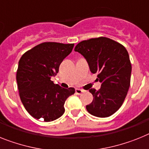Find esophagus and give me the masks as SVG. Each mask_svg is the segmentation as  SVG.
<instances>
[{
    "instance_id": "obj_1",
    "label": "esophagus",
    "mask_w": 149,
    "mask_h": 149,
    "mask_svg": "<svg viewBox=\"0 0 149 149\" xmlns=\"http://www.w3.org/2000/svg\"><path fill=\"white\" fill-rule=\"evenodd\" d=\"M82 92H84V90L81 89V88H76V93L77 95H81Z\"/></svg>"
}]
</instances>
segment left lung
Listing matches in <instances>:
<instances>
[{
  "instance_id": "1",
  "label": "left lung",
  "mask_w": 149,
  "mask_h": 149,
  "mask_svg": "<svg viewBox=\"0 0 149 149\" xmlns=\"http://www.w3.org/2000/svg\"><path fill=\"white\" fill-rule=\"evenodd\" d=\"M74 50L102 82L100 89H89L94 98L86 109L95 117H110L123 104L130 86L132 65L127 49L111 38L99 37L79 42Z\"/></svg>"
}]
</instances>
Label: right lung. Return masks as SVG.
I'll list each match as a JSON object with an SVG mask.
<instances>
[{
  "mask_svg": "<svg viewBox=\"0 0 149 149\" xmlns=\"http://www.w3.org/2000/svg\"><path fill=\"white\" fill-rule=\"evenodd\" d=\"M74 44L43 42L22 54L19 61L17 82L21 102L32 117L50 122L64 113V103L75 93L74 88L54 84L55 77Z\"/></svg>",
  "mask_w": 149,
  "mask_h": 149,
  "instance_id": "obj_1",
  "label": "right lung"
}]
</instances>
